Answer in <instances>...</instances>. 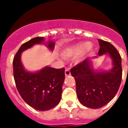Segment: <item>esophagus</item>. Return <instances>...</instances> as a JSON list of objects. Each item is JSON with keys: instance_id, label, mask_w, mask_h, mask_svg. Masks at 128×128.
I'll list each match as a JSON object with an SVG mask.
<instances>
[{"instance_id": "obj_1", "label": "esophagus", "mask_w": 128, "mask_h": 128, "mask_svg": "<svg viewBox=\"0 0 128 128\" xmlns=\"http://www.w3.org/2000/svg\"><path fill=\"white\" fill-rule=\"evenodd\" d=\"M65 75H66V77L70 76V72L69 71V70L68 69H66V70H65Z\"/></svg>"}]
</instances>
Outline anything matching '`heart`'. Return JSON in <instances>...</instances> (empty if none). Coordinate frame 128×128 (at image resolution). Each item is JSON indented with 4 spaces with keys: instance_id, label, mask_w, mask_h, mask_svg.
Listing matches in <instances>:
<instances>
[{
    "instance_id": "heart-1",
    "label": "heart",
    "mask_w": 128,
    "mask_h": 128,
    "mask_svg": "<svg viewBox=\"0 0 128 128\" xmlns=\"http://www.w3.org/2000/svg\"><path fill=\"white\" fill-rule=\"evenodd\" d=\"M94 49V46L92 43L88 41H83L77 42L71 47L66 49L62 52V54L65 58H71L77 56L76 62L77 63H80L92 52Z\"/></svg>"
}]
</instances>
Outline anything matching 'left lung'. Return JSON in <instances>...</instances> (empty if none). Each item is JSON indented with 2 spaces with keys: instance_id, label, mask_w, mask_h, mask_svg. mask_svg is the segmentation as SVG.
I'll list each match as a JSON object with an SVG mask.
<instances>
[{
  "instance_id": "left-lung-1",
  "label": "left lung",
  "mask_w": 128,
  "mask_h": 128,
  "mask_svg": "<svg viewBox=\"0 0 128 128\" xmlns=\"http://www.w3.org/2000/svg\"><path fill=\"white\" fill-rule=\"evenodd\" d=\"M98 41L100 46L98 56L87 58L70 70L80 103L92 109L104 106L114 97L122 78L121 58L116 49L110 42ZM104 54L108 55L112 60V69H94L92 60Z\"/></svg>"
}]
</instances>
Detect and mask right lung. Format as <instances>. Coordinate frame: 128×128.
<instances>
[{
    "instance_id": "1",
    "label": "right lung",
    "mask_w": 128,
    "mask_h": 128,
    "mask_svg": "<svg viewBox=\"0 0 128 128\" xmlns=\"http://www.w3.org/2000/svg\"><path fill=\"white\" fill-rule=\"evenodd\" d=\"M45 44L51 51L55 42H45L44 37H36L20 46L13 60L14 77L16 88L23 100L34 109L46 111L59 104L61 98L65 69H54L48 66L37 71H30L22 62V53L35 44Z\"/></svg>"
}]
</instances>
